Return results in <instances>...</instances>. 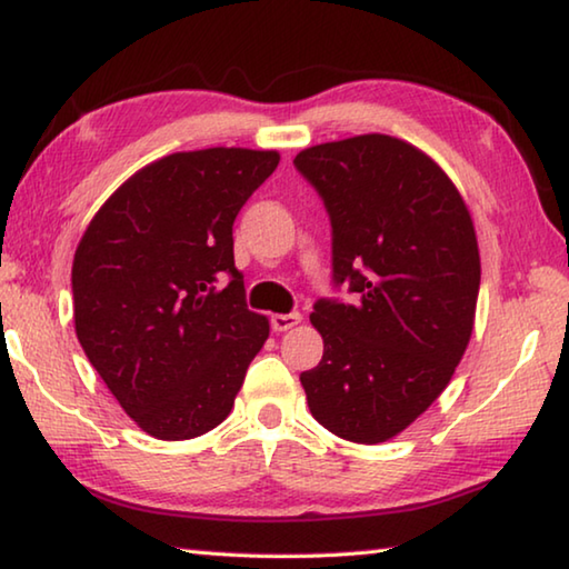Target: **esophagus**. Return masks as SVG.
Segmentation results:
<instances>
[{"label":"esophagus","instance_id":"obj_1","mask_svg":"<svg viewBox=\"0 0 569 569\" xmlns=\"http://www.w3.org/2000/svg\"><path fill=\"white\" fill-rule=\"evenodd\" d=\"M301 319H303L301 313H276V316H271V329L278 331V333H283V331L293 329V326L301 323Z\"/></svg>","mask_w":569,"mask_h":569}]
</instances>
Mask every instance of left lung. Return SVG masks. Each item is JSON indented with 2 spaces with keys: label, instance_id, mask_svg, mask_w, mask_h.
<instances>
[{
  "label": "left lung",
  "instance_id": "left-lung-1",
  "mask_svg": "<svg viewBox=\"0 0 569 569\" xmlns=\"http://www.w3.org/2000/svg\"><path fill=\"white\" fill-rule=\"evenodd\" d=\"M296 170L331 218L333 286L356 303L316 301L323 359L301 373L313 419L379 445L437 401L475 329L479 248L455 182L391 134L306 148Z\"/></svg>",
  "mask_w": 569,
  "mask_h": 569
}]
</instances>
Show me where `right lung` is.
<instances>
[{
	"label": "right lung",
	"mask_w": 569,
	"mask_h": 569,
	"mask_svg": "<svg viewBox=\"0 0 569 569\" xmlns=\"http://www.w3.org/2000/svg\"><path fill=\"white\" fill-rule=\"evenodd\" d=\"M276 150L208 148L150 162L112 192L74 250V331L150 437L206 435L233 409L268 319L248 311L233 223Z\"/></svg>",
	"instance_id": "add662e5"
}]
</instances>
